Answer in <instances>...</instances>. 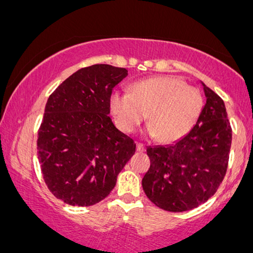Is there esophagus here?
Wrapping results in <instances>:
<instances>
[{
  "label": "esophagus",
  "instance_id": "34e87169",
  "mask_svg": "<svg viewBox=\"0 0 253 253\" xmlns=\"http://www.w3.org/2000/svg\"><path fill=\"white\" fill-rule=\"evenodd\" d=\"M136 150L137 152H144L145 151V146L142 143H136Z\"/></svg>",
  "mask_w": 253,
  "mask_h": 253
}]
</instances>
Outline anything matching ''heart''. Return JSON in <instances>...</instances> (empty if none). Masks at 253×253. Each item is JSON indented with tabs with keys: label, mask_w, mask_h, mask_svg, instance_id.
<instances>
[{
	"label": "heart",
	"mask_w": 253,
	"mask_h": 253,
	"mask_svg": "<svg viewBox=\"0 0 253 253\" xmlns=\"http://www.w3.org/2000/svg\"><path fill=\"white\" fill-rule=\"evenodd\" d=\"M109 105L123 130L133 131L146 114L149 133L160 142L171 143L195 125L203 109V96L182 79L158 76L134 83L130 92L114 90Z\"/></svg>",
	"instance_id": "b5f03b06"
}]
</instances>
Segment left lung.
Listing matches in <instances>:
<instances>
[{"mask_svg": "<svg viewBox=\"0 0 253 253\" xmlns=\"http://www.w3.org/2000/svg\"><path fill=\"white\" fill-rule=\"evenodd\" d=\"M207 103L197 124L171 145L146 149V197L171 212L191 210L216 193L227 171L232 127L221 97L203 84Z\"/></svg>", "mask_w": 253, "mask_h": 253, "instance_id": "1", "label": "left lung"}]
</instances>
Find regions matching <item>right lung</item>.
Returning a JSON list of instances; mask_svg holds the SVG:
<instances>
[{"instance_id":"add662e5","label":"right lung","mask_w":253,"mask_h":253,"mask_svg":"<svg viewBox=\"0 0 253 253\" xmlns=\"http://www.w3.org/2000/svg\"><path fill=\"white\" fill-rule=\"evenodd\" d=\"M125 68L79 69L48 96L39 128L37 156L52 194L67 205L89 207L107 198L136 145L112 124L109 99Z\"/></svg>"}]
</instances>
